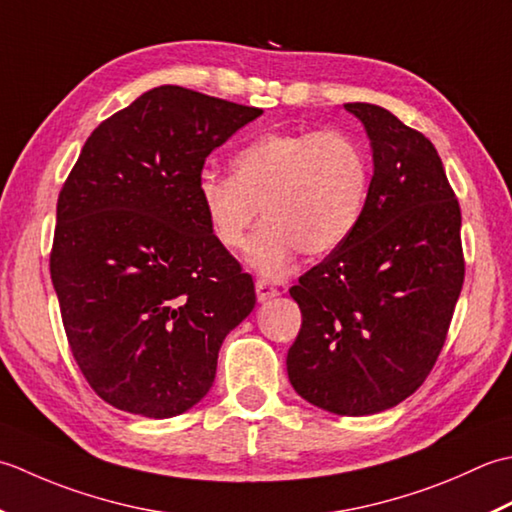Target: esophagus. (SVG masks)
Returning a JSON list of instances; mask_svg holds the SVG:
<instances>
[{"label":"esophagus","mask_w":512,"mask_h":512,"mask_svg":"<svg viewBox=\"0 0 512 512\" xmlns=\"http://www.w3.org/2000/svg\"><path fill=\"white\" fill-rule=\"evenodd\" d=\"M278 294H280L278 287L271 285L269 280H265V278H258V280H256V298H258L260 302L274 298V296H278Z\"/></svg>","instance_id":"esophagus-1"}]
</instances>
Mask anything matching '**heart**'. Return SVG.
Masks as SVG:
<instances>
[{
	"label": "heart",
	"instance_id": "obj_1",
	"mask_svg": "<svg viewBox=\"0 0 512 512\" xmlns=\"http://www.w3.org/2000/svg\"><path fill=\"white\" fill-rule=\"evenodd\" d=\"M369 190V159L342 130L267 132L232 159V176L205 168L196 194L212 236L227 249L245 243L263 207L247 260L265 276L291 258L329 254L356 229Z\"/></svg>",
	"mask_w": 512,
	"mask_h": 512
}]
</instances>
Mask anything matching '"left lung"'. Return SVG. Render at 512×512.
I'll return each mask as SVG.
<instances>
[{"label":"left lung","mask_w":512,"mask_h":512,"mask_svg":"<svg viewBox=\"0 0 512 512\" xmlns=\"http://www.w3.org/2000/svg\"><path fill=\"white\" fill-rule=\"evenodd\" d=\"M364 123L373 176L351 236L289 289L302 325L291 387L338 415H371L422 387L464 285L462 212L435 145L373 103Z\"/></svg>","instance_id":"obj_1"}]
</instances>
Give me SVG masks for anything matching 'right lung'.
Here are the masks:
<instances>
[{"instance_id": "1", "label": "right lung", "mask_w": 512, "mask_h": 512, "mask_svg": "<svg viewBox=\"0 0 512 512\" xmlns=\"http://www.w3.org/2000/svg\"><path fill=\"white\" fill-rule=\"evenodd\" d=\"M263 110L159 86L90 134L50 249L68 347L103 402L172 417L212 389L218 349L256 305L196 194L207 154Z\"/></svg>"}]
</instances>
